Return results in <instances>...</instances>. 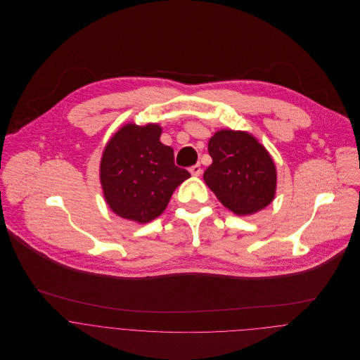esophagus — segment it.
<instances>
[{
	"label": "esophagus",
	"mask_w": 360,
	"mask_h": 360,
	"mask_svg": "<svg viewBox=\"0 0 360 360\" xmlns=\"http://www.w3.org/2000/svg\"><path fill=\"white\" fill-rule=\"evenodd\" d=\"M190 173L193 174V176H200L201 173H202V169H201V165L200 163H197V165H194V166H191L190 167Z\"/></svg>",
	"instance_id": "esophagus-1"
}]
</instances>
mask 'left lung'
<instances>
[{
  "instance_id": "left-lung-1",
  "label": "left lung",
  "mask_w": 360,
  "mask_h": 360,
  "mask_svg": "<svg viewBox=\"0 0 360 360\" xmlns=\"http://www.w3.org/2000/svg\"><path fill=\"white\" fill-rule=\"evenodd\" d=\"M212 165L206 186L231 212L252 214L269 205L276 193V166L257 139L245 131L220 130L207 144Z\"/></svg>"
}]
</instances>
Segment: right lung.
<instances>
[{"label":"right lung","instance_id":"right-lung-1","mask_svg":"<svg viewBox=\"0 0 360 360\" xmlns=\"http://www.w3.org/2000/svg\"><path fill=\"white\" fill-rule=\"evenodd\" d=\"M158 124H126L108 143L101 160L103 195L120 217L148 223L191 174L174 165L173 150L159 141Z\"/></svg>","mask_w":360,"mask_h":360}]
</instances>
